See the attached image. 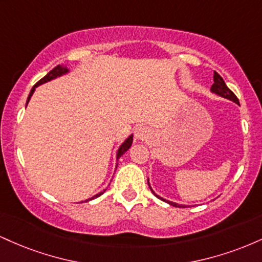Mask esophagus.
Segmentation results:
<instances>
[{
	"instance_id": "obj_1",
	"label": "esophagus",
	"mask_w": 262,
	"mask_h": 262,
	"mask_svg": "<svg viewBox=\"0 0 262 262\" xmlns=\"http://www.w3.org/2000/svg\"><path fill=\"white\" fill-rule=\"evenodd\" d=\"M150 135H151V133H150V129L146 127H143V125H140V127L135 129L134 137L137 140H146L149 139Z\"/></svg>"
}]
</instances>
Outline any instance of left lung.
<instances>
[{"mask_svg": "<svg viewBox=\"0 0 262 262\" xmlns=\"http://www.w3.org/2000/svg\"><path fill=\"white\" fill-rule=\"evenodd\" d=\"M213 81H214V83H213L212 87H210V92H212V93H215V95L221 96V97H224V98H227V100L233 101L234 103L239 104V100H237L236 96L234 95V93L231 92L229 89H228V86L225 85L224 80L222 79L221 75H219L218 73H215V71H214V75H213ZM148 185H149L150 189H151L152 193H154L155 196L158 197V198H160L161 201H164V202L169 203V204H171V206H173V207H180V208H181V207H182V208H185V207H187V206H186V204H179V203H175V202H171V201L165 200V198H162V197L159 196V194H156L155 192L152 191L151 186H150V183H149V179H148Z\"/></svg>", "mask_w": 262, "mask_h": 262, "instance_id": "1", "label": "left lung"}]
</instances>
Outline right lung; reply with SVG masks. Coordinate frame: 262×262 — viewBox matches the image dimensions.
Segmentation results:
<instances>
[{
  "label": "right lung",
  "instance_id": "add662e5",
  "mask_svg": "<svg viewBox=\"0 0 262 262\" xmlns=\"http://www.w3.org/2000/svg\"><path fill=\"white\" fill-rule=\"evenodd\" d=\"M69 69L66 68V66H61V65H58L56 66V68H54L52 71H50L49 74H47L45 75V76L43 77V79H41L40 81H38L37 83H35L34 86H33V89L31 90V92H29V96H28V98H27V104H28V102L31 101V97L33 96V93H34V91H35V89H37L38 86H40V85H43V83H45V82H48V81H52V80H54V79H56V77H60V76H64V75H66V74H69ZM132 143H133V134H130L129 135V137L127 138V139H125L124 141H123L122 143V145L119 146L118 148V150H117V156H116V159H117V161H118V159L121 158V156L124 154L125 151H127V150L130 148L132 146ZM117 166H118V164H117ZM117 169V167H116ZM104 192H106V189H103V191H101V192H98L97 194H95V196L93 197H91V198H89V200H86L85 202H89V201H92V200H95V198H97V197H100L101 194H103Z\"/></svg>",
  "mask_w": 262,
  "mask_h": 262
}]
</instances>
